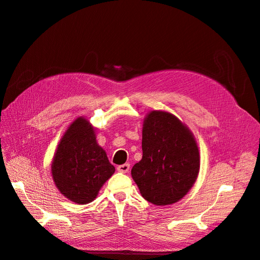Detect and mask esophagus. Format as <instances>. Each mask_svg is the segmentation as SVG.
Returning <instances> with one entry per match:
<instances>
[{
	"label": "esophagus",
	"instance_id": "obj_1",
	"mask_svg": "<svg viewBox=\"0 0 260 260\" xmlns=\"http://www.w3.org/2000/svg\"><path fill=\"white\" fill-rule=\"evenodd\" d=\"M129 165L128 163H124V165H121L117 167V171L121 172V173H128L129 171Z\"/></svg>",
	"mask_w": 260,
	"mask_h": 260
}]
</instances>
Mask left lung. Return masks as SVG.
Here are the masks:
<instances>
[{"instance_id": "left-lung-1", "label": "left lung", "mask_w": 260, "mask_h": 260, "mask_svg": "<svg viewBox=\"0 0 260 260\" xmlns=\"http://www.w3.org/2000/svg\"><path fill=\"white\" fill-rule=\"evenodd\" d=\"M143 158L132 169L142 196L153 205L181 200L196 182L200 158L192 133L175 115L151 111L143 125Z\"/></svg>"}]
</instances>
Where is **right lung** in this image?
Wrapping results in <instances>:
<instances>
[{
  "label": "right lung",
  "instance_id": "obj_1",
  "mask_svg": "<svg viewBox=\"0 0 260 260\" xmlns=\"http://www.w3.org/2000/svg\"><path fill=\"white\" fill-rule=\"evenodd\" d=\"M114 171L91 124L85 117L76 118L64 133L52 161L57 189L72 202L86 205L97 197Z\"/></svg>",
  "mask_w": 260,
  "mask_h": 260
}]
</instances>
